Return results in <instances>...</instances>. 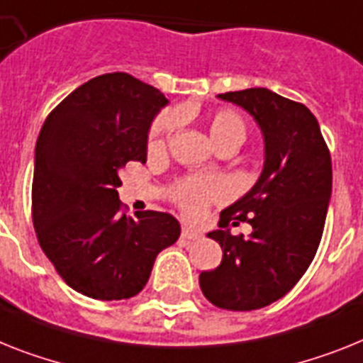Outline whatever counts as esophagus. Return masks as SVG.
<instances>
[{"instance_id":"esophagus-1","label":"esophagus","mask_w":363,"mask_h":363,"mask_svg":"<svg viewBox=\"0 0 363 363\" xmlns=\"http://www.w3.org/2000/svg\"><path fill=\"white\" fill-rule=\"evenodd\" d=\"M181 236H182V240H188V242H194V240H199L201 238V234L197 233V230H194V228L186 227V225L182 227Z\"/></svg>"}]
</instances>
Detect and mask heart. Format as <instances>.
<instances>
[{
  "label": "heart",
  "instance_id": "b5f03b06",
  "mask_svg": "<svg viewBox=\"0 0 363 363\" xmlns=\"http://www.w3.org/2000/svg\"><path fill=\"white\" fill-rule=\"evenodd\" d=\"M173 127L172 118H160L155 123L151 140H149V151H162L166 145V138ZM208 133L216 147L227 142H240L242 144L245 138V123L240 118V114L233 111H221L214 114V118L208 123ZM227 182L223 179H197V177H188L181 181L173 190V197L179 203L188 216H199L212 201L223 199L227 196Z\"/></svg>",
  "mask_w": 363,
  "mask_h": 363
}]
</instances>
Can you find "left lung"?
Wrapping results in <instances>:
<instances>
[{"instance_id": "left-lung-1", "label": "left lung", "mask_w": 363, "mask_h": 363, "mask_svg": "<svg viewBox=\"0 0 363 363\" xmlns=\"http://www.w3.org/2000/svg\"><path fill=\"white\" fill-rule=\"evenodd\" d=\"M252 116L264 138V167L255 186L221 212L206 236L221 245L216 269L203 271V295L218 308L247 312L284 297L312 264L332 196V162L315 116L303 105L247 88L219 94ZM247 220L249 239L228 223Z\"/></svg>"}]
</instances>
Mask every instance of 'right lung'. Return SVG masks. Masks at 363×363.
<instances>
[{
    "mask_svg": "<svg viewBox=\"0 0 363 363\" xmlns=\"http://www.w3.org/2000/svg\"><path fill=\"white\" fill-rule=\"evenodd\" d=\"M167 105L157 88L105 73L75 88L42 125L35 149L33 225L64 282L99 301L129 299L147 284L155 258L181 236L166 212L121 214L127 162L147 160L149 129Z\"/></svg>",
    "mask_w": 363,
    "mask_h": 363,
    "instance_id": "obj_1",
    "label": "right lung"
}]
</instances>
